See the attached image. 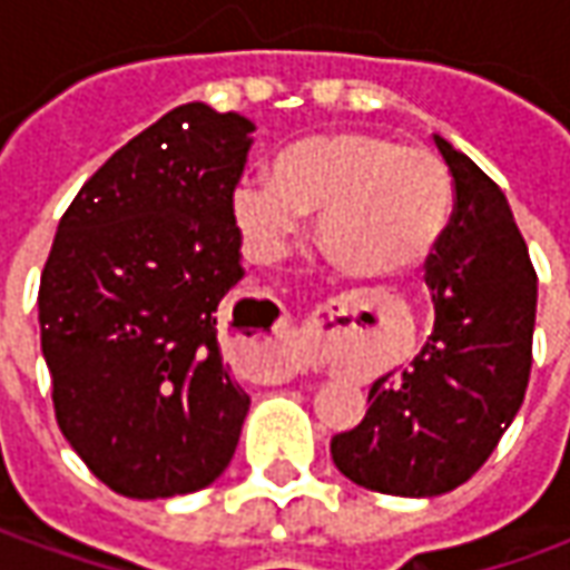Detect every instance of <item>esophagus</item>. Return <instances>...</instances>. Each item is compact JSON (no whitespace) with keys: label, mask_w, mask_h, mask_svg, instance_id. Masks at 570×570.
I'll use <instances>...</instances> for the list:
<instances>
[{"label":"esophagus","mask_w":570,"mask_h":570,"mask_svg":"<svg viewBox=\"0 0 570 570\" xmlns=\"http://www.w3.org/2000/svg\"><path fill=\"white\" fill-rule=\"evenodd\" d=\"M256 372L265 379H284L293 372V351H289V342L281 330H274L262 342L259 354H256Z\"/></svg>","instance_id":"esophagus-1"}]
</instances>
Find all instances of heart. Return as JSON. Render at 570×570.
I'll use <instances>...</instances> for the list:
<instances>
[{"mask_svg":"<svg viewBox=\"0 0 570 570\" xmlns=\"http://www.w3.org/2000/svg\"><path fill=\"white\" fill-rule=\"evenodd\" d=\"M317 213V244L335 268L396 277L436 253L452 219V174L428 149L372 130H330L286 146L272 176H244L232 191L247 247L281 259Z\"/></svg>","mask_w":570,"mask_h":570,"instance_id":"obj_1","label":"heart"}]
</instances>
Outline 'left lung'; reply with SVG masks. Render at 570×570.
I'll return each mask as SVG.
<instances>
[{"label":"left lung","mask_w":570,"mask_h":570,"mask_svg":"<svg viewBox=\"0 0 570 570\" xmlns=\"http://www.w3.org/2000/svg\"><path fill=\"white\" fill-rule=\"evenodd\" d=\"M454 210L424 265L433 333L412 366L370 387V409L330 442L363 489L436 498L489 461L525 400L538 274L503 191L440 134Z\"/></svg>","instance_id":"obj_1"}]
</instances>
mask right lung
I'll return each instance as SVG.
<instances>
[{"label":"right lung","mask_w":570,"mask_h":570,"mask_svg":"<svg viewBox=\"0 0 570 570\" xmlns=\"http://www.w3.org/2000/svg\"><path fill=\"white\" fill-rule=\"evenodd\" d=\"M256 125L170 109L81 186L39 284L57 424L109 489H207L240 440L249 394L219 347V302L244 277L232 191Z\"/></svg>","instance_id":"obj_1"}]
</instances>
